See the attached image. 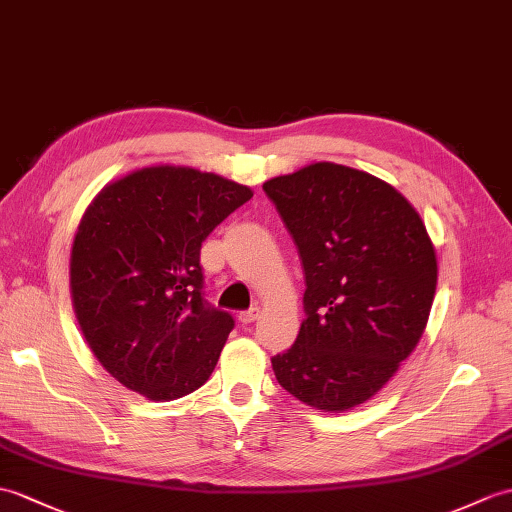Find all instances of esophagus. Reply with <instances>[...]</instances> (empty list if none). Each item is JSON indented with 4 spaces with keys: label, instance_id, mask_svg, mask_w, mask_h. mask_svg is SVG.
<instances>
[{
    "label": "esophagus",
    "instance_id": "1",
    "mask_svg": "<svg viewBox=\"0 0 512 512\" xmlns=\"http://www.w3.org/2000/svg\"><path fill=\"white\" fill-rule=\"evenodd\" d=\"M257 318H259V307H251V310H244L237 314V320H240L242 325L253 323V320H257Z\"/></svg>",
    "mask_w": 512,
    "mask_h": 512
}]
</instances>
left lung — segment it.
Masks as SVG:
<instances>
[{"mask_svg": "<svg viewBox=\"0 0 512 512\" xmlns=\"http://www.w3.org/2000/svg\"><path fill=\"white\" fill-rule=\"evenodd\" d=\"M266 196L299 248L305 320L272 358L277 382L323 412L377 395L417 347L436 292V253L395 187L320 161L270 178Z\"/></svg>", "mask_w": 512, "mask_h": 512, "instance_id": "8db88e82", "label": "left lung"}]
</instances>
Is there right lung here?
I'll return each mask as SVG.
<instances>
[{
    "label": "right lung",
    "mask_w": 512,
    "mask_h": 512,
    "mask_svg": "<svg viewBox=\"0 0 512 512\" xmlns=\"http://www.w3.org/2000/svg\"><path fill=\"white\" fill-rule=\"evenodd\" d=\"M251 198L218 174L152 165L87 207L71 246V301L93 355L128 390L172 401L213 373L235 320L205 301L200 246Z\"/></svg>",
    "instance_id": "1"
}]
</instances>
